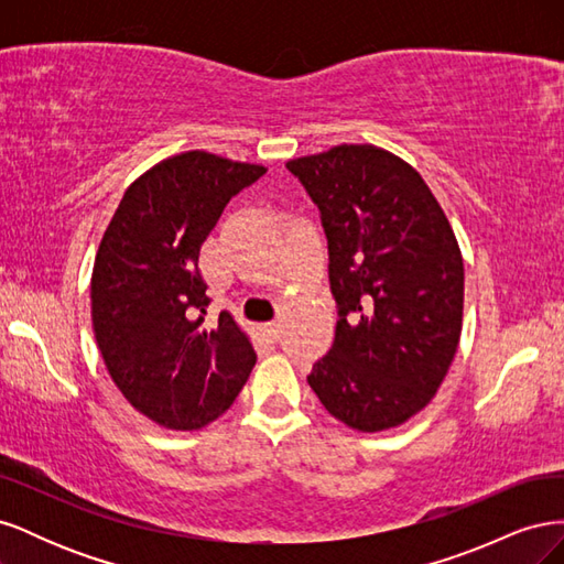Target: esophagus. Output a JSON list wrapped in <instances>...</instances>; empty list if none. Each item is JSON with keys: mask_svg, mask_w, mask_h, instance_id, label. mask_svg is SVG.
<instances>
[{"mask_svg": "<svg viewBox=\"0 0 564 564\" xmlns=\"http://www.w3.org/2000/svg\"><path fill=\"white\" fill-rule=\"evenodd\" d=\"M263 334H265L270 340H278V336H280V322H278V319L265 322V324H263Z\"/></svg>", "mask_w": 564, "mask_h": 564, "instance_id": "esophagus-1", "label": "esophagus"}]
</instances>
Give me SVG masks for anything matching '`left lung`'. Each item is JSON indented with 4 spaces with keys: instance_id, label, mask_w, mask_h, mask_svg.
Instances as JSON below:
<instances>
[{
    "instance_id": "8db88e82",
    "label": "left lung",
    "mask_w": 564,
    "mask_h": 564,
    "mask_svg": "<svg viewBox=\"0 0 564 564\" xmlns=\"http://www.w3.org/2000/svg\"><path fill=\"white\" fill-rule=\"evenodd\" d=\"M317 204L338 305L332 350L308 383L348 429L377 433L433 400L464 324V259L412 164L377 145L286 162Z\"/></svg>"
}]
</instances>
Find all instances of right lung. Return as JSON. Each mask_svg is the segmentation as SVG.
<instances>
[{
    "mask_svg": "<svg viewBox=\"0 0 564 564\" xmlns=\"http://www.w3.org/2000/svg\"><path fill=\"white\" fill-rule=\"evenodd\" d=\"M265 174L204 150L162 160L135 178L100 240L91 319L115 386L143 416L197 431L235 402L256 365L230 313L207 324L199 249L226 204Z\"/></svg>",
    "mask_w": 564,
    "mask_h": 564,
    "instance_id": "1",
    "label": "right lung"
}]
</instances>
